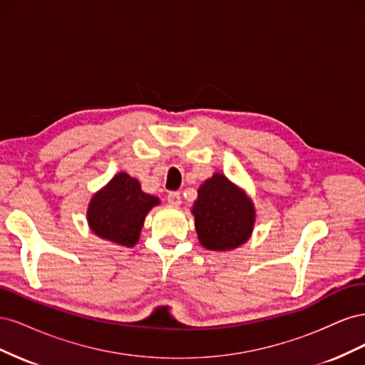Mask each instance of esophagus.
Returning a JSON list of instances; mask_svg holds the SVG:
<instances>
[{
  "instance_id": "34e87169",
  "label": "esophagus",
  "mask_w": 365,
  "mask_h": 365,
  "mask_svg": "<svg viewBox=\"0 0 365 365\" xmlns=\"http://www.w3.org/2000/svg\"><path fill=\"white\" fill-rule=\"evenodd\" d=\"M168 202H169L170 205H175V207L181 205V193H180V192H170V193L168 195Z\"/></svg>"
}]
</instances>
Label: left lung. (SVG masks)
I'll use <instances>...</instances> for the list:
<instances>
[{
    "label": "left lung",
    "mask_w": 365,
    "mask_h": 365,
    "mask_svg": "<svg viewBox=\"0 0 365 365\" xmlns=\"http://www.w3.org/2000/svg\"><path fill=\"white\" fill-rule=\"evenodd\" d=\"M192 213L197 239L212 251L245 244L256 222V210L247 193L222 173H215L200 187Z\"/></svg>",
    "instance_id": "left-lung-1"
}]
</instances>
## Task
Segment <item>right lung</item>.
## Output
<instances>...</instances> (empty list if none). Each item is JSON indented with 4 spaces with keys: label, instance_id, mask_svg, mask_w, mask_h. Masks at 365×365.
I'll list each match as a JSON object with an SVG mask.
<instances>
[{
    "label": "right lung",
    "instance_id": "1",
    "mask_svg": "<svg viewBox=\"0 0 365 365\" xmlns=\"http://www.w3.org/2000/svg\"><path fill=\"white\" fill-rule=\"evenodd\" d=\"M158 204L157 196L145 193L135 178L120 172L93 196L88 225L98 237L130 248L140 239L146 215Z\"/></svg>",
    "mask_w": 365,
    "mask_h": 365
}]
</instances>
